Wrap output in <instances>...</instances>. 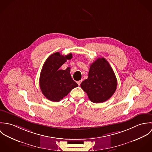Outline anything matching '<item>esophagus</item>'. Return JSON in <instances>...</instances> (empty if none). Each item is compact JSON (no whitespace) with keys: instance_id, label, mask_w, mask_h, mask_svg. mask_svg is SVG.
Masks as SVG:
<instances>
[{"instance_id":"esophagus-1","label":"esophagus","mask_w":152,"mask_h":152,"mask_svg":"<svg viewBox=\"0 0 152 152\" xmlns=\"http://www.w3.org/2000/svg\"><path fill=\"white\" fill-rule=\"evenodd\" d=\"M81 82H82V80H80V81H77V84H78V86H80V85H81Z\"/></svg>"}]
</instances>
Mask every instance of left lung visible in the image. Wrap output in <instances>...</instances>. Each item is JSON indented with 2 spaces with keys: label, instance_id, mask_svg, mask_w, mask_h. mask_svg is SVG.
Instances as JSON below:
<instances>
[{
  "label": "left lung",
  "instance_id": "left-lung-1",
  "mask_svg": "<svg viewBox=\"0 0 152 152\" xmlns=\"http://www.w3.org/2000/svg\"><path fill=\"white\" fill-rule=\"evenodd\" d=\"M117 87L115 74L104 58H98L90 65L88 77L81 84L91 101L101 103L109 99Z\"/></svg>",
  "mask_w": 152,
  "mask_h": 152
}]
</instances>
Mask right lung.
Masks as SVG:
<instances>
[{
	"label": "right lung",
	"instance_id": "add662e5",
	"mask_svg": "<svg viewBox=\"0 0 152 152\" xmlns=\"http://www.w3.org/2000/svg\"><path fill=\"white\" fill-rule=\"evenodd\" d=\"M71 53L66 56L59 52L50 56L44 64L40 75V87L44 95L50 101L59 102L78 85L72 79L70 67L65 70L60 66L72 58Z\"/></svg>",
	"mask_w": 152,
	"mask_h": 152
}]
</instances>
